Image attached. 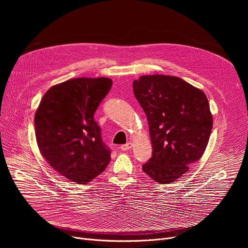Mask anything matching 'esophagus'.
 Wrapping results in <instances>:
<instances>
[{
  "label": "esophagus",
  "mask_w": 248,
  "mask_h": 248,
  "mask_svg": "<svg viewBox=\"0 0 248 248\" xmlns=\"http://www.w3.org/2000/svg\"><path fill=\"white\" fill-rule=\"evenodd\" d=\"M131 147H132V143H131V142H127L126 144L122 145V146H121V149H122L123 151H127V150L130 149Z\"/></svg>",
  "instance_id": "obj_1"
}]
</instances>
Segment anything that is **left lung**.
<instances>
[{
  "mask_svg": "<svg viewBox=\"0 0 248 248\" xmlns=\"http://www.w3.org/2000/svg\"><path fill=\"white\" fill-rule=\"evenodd\" d=\"M132 87L147 117L153 149L142 170L158 184L173 183L207 147L213 126L208 99L176 77L143 76Z\"/></svg>",
  "mask_w": 248,
  "mask_h": 248,
  "instance_id": "obj_1",
  "label": "left lung"
}]
</instances>
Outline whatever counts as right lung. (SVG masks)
I'll return each mask as SVG.
<instances>
[{"label":"right lung","mask_w":248,"mask_h":248,"mask_svg":"<svg viewBox=\"0 0 248 248\" xmlns=\"http://www.w3.org/2000/svg\"><path fill=\"white\" fill-rule=\"evenodd\" d=\"M112 84L108 78L66 80L45 93L35 113L39 150L69 182L89 183L111 161V150L103 142L94 114Z\"/></svg>","instance_id":"obj_1"}]
</instances>
